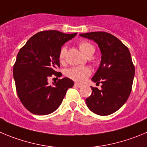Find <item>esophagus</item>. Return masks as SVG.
Segmentation results:
<instances>
[{
    "mask_svg": "<svg viewBox=\"0 0 147 147\" xmlns=\"http://www.w3.org/2000/svg\"><path fill=\"white\" fill-rule=\"evenodd\" d=\"M75 87H78V88H80L82 87V85L81 84H79V83H75Z\"/></svg>",
    "mask_w": 147,
    "mask_h": 147,
    "instance_id": "1",
    "label": "esophagus"
}]
</instances>
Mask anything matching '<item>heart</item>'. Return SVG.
I'll use <instances>...</instances> for the list:
<instances>
[{
    "label": "heart",
    "instance_id": "1",
    "mask_svg": "<svg viewBox=\"0 0 147 147\" xmlns=\"http://www.w3.org/2000/svg\"><path fill=\"white\" fill-rule=\"evenodd\" d=\"M78 46L82 53L86 56H88L89 54L94 52V46L86 41L80 42ZM66 53H67V49L65 47H62L60 49L59 53V60L61 64H64L65 61ZM90 74H91V70L88 67H72L67 69L65 72V75L67 78L78 83H83L86 81Z\"/></svg>",
    "mask_w": 147,
    "mask_h": 147
}]
</instances>
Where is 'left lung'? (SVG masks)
I'll return each instance as SVG.
<instances>
[{
	"label": "left lung",
	"mask_w": 147,
	"mask_h": 147,
	"mask_svg": "<svg viewBox=\"0 0 147 147\" xmlns=\"http://www.w3.org/2000/svg\"><path fill=\"white\" fill-rule=\"evenodd\" d=\"M98 45L101 61L92 78L101 88L92 87V94L86 99L90 111L106 116L118 110L127 100L132 90L135 67L127 46L117 38L106 32L80 34Z\"/></svg>",
	"instance_id": "left-lung-1"
}]
</instances>
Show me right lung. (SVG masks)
I'll return each mask as SVG.
<instances>
[{"instance_id": "add662e5", "label": "right lung", "mask_w": 147, "mask_h": 147, "mask_svg": "<svg viewBox=\"0 0 147 147\" xmlns=\"http://www.w3.org/2000/svg\"><path fill=\"white\" fill-rule=\"evenodd\" d=\"M77 33L65 34L57 30L38 32L20 49L13 65L16 93L24 107L31 113L46 115L54 112L62 102L74 82L68 78L59 79L49 86L52 75L60 67L59 53L61 46Z\"/></svg>"}]
</instances>
